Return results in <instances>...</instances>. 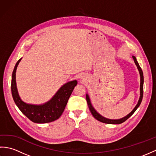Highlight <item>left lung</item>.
<instances>
[{"instance_id":"left-lung-1","label":"left lung","mask_w":156,"mask_h":156,"mask_svg":"<svg viewBox=\"0 0 156 156\" xmlns=\"http://www.w3.org/2000/svg\"><path fill=\"white\" fill-rule=\"evenodd\" d=\"M133 59H134V62H135V64H136L137 67L139 69V72H140V76H141L140 98V100H139V101H138L137 105H136V107L134 108L133 110L132 111L130 112V113H129L128 115L126 116V117H125L124 118H122L121 119H117V120H112V119H108L103 117L101 115H99L98 112L94 110V108H93V107H92L91 103H90V98H89V97H88V95L87 94V96H86V98H87V101L89 109H90L92 115H93V117L96 119H97V120L101 121L102 122H104V123H107V124H121V123H122V122H125L126 120H127V119L134 113L135 111L137 110V108L139 107V106L140 105L141 102L142 101V98H143V94H144V74H143V71H142L141 67L140 66V65H139L138 62H137V59H136V58H135V56H133Z\"/></svg>"}]
</instances>
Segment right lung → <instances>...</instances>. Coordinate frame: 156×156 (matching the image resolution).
Wrapping results in <instances>:
<instances>
[{"instance_id": "1", "label": "right lung", "mask_w": 156, "mask_h": 156, "mask_svg": "<svg viewBox=\"0 0 156 156\" xmlns=\"http://www.w3.org/2000/svg\"><path fill=\"white\" fill-rule=\"evenodd\" d=\"M21 58L13 69L11 79V92L16 105L29 120L36 123H46L57 120L64 112L68 99L74 88L77 85V81L69 82L60 88L57 93L47 103L42 105H33L25 103L20 98L16 86L15 72Z\"/></svg>"}]
</instances>
